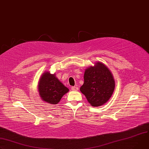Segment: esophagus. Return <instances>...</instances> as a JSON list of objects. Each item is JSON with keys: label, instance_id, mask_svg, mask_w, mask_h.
Returning <instances> with one entry per match:
<instances>
[{"label": "esophagus", "instance_id": "obj_1", "mask_svg": "<svg viewBox=\"0 0 149 149\" xmlns=\"http://www.w3.org/2000/svg\"><path fill=\"white\" fill-rule=\"evenodd\" d=\"M71 90L72 91H77L78 90V87H76V86H74V87H71Z\"/></svg>", "mask_w": 149, "mask_h": 149}]
</instances>
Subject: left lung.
<instances>
[{
    "label": "left lung",
    "instance_id": "left-lung-1",
    "mask_svg": "<svg viewBox=\"0 0 149 149\" xmlns=\"http://www.w3.org/2000/svg\"><path fill=\"white\" fill-rule=\"evenodd\" d=\"M80 91L93 107L100 106L112 97L115 87L113 76L102 62H97L86 69Z\"/></svg>",
    "mask_w": 149,
    "mask_h": 149
}]
</instances>
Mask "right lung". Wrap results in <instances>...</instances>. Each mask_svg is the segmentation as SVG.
Instances as JSON below:
<instances>
[{
	"mask_svg": "<svg viewBox=\"0 0 149 149\" xmlns=\"http://www.w3.org/2000/svg\"><path fill=\"white\" fill-rule=\"evenodd\" d=\"M38 91L43 101L51 104H56L63 95L69 91V89L60 81L55 73L45 71L39 79Z\"/></svg>",
	"mask_w": 149,
	"mask_h": 149,
	"instance_id": "right-lung-1",
	"label": "right lung"
}]
</instances>
